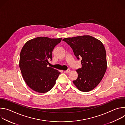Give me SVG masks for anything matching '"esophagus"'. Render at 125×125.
I'll return each mask as SVG.
<instances>
[{"label": "esophagus", "mask_w": 125, "mask_h": 125, "mask_svg": "<svg viewBox=\"0 0 125 125\" xmlns=\"http://www.w3.org/2000/svg\"><path fill=\"white\" fill-rule=\"evenodd\" d=\"M70 72V69H68V70H66V71H64V73H69Z\"/></svg>", "instance_id": "obj_1"}]
</instances>
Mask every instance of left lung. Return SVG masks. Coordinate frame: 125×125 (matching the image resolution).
<instances>
[{"instance_id": "1", "label": "left lung", "mask_w": 125, "mask_h": 125, "mask_svg": "<svg viewBox=\"0 0 125 125\" xmlns=\"http://www.w3.org/2000/svg\"><path fill=\"white\" fill-rule=\"evenodd\" d=\"M63 41L72 48L78 59H82V68L76 70L78 76L73 83L81 92H88L94 90L101 81L107 66L103 43L88 35L66 38Z\"/></svg>"}]
</instances>
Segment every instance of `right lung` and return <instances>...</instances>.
<instances>
[{"label": "right lung", "instance_id": "obj_1", "mask_svg": "<svg viewBox=\"0 0 125 125\" xmlns=\"http://www.w3.org/2000/svg\"><path fill=\"white\" fill-rule=\"evenodd\" d=\"M62 39L38 37L27 41L22 47L19 67L25 82L33 91L45 93L55 85L60 72L47 65L53 49Z\"/></svg>", "mask_w": 125, "mask_h": 125}]
</instances>
